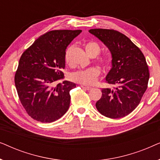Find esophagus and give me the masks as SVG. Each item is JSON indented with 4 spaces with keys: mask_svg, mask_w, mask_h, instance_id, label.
I'll list each match as a JSON object with an SVG mask.
<instances>
[{
    "mask_svg": "<svg viewBox=\"0 0 160 160\" xmlns=\"http://www.w3.org/2000/svg\"><path fill=\"white\" fill-rule=\"evenodd\" d=\"M81 87H82V88H83V89H86V90H90V89H92V87H88V86H86V85H84V84L81 85Z\"/></svg>",
    "mask_w": 160,
    "mask_h": 160,
    "instance_id": "esophagus-1",
    "label": "esophagus"
}]
</instances>
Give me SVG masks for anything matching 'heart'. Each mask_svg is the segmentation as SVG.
<instances>
[{"instance_id": "1", "label": "heart", "mask_w": 160, "mask_h": 160, "mask_svg": "<svg viewBox=\"0 0 160 160\" xmlns=\"http://www.w3.org/2000/svg\"><path fill=\"white\" fill-rule=\"evenodd\" d=\"M71 47H68L65 52V62L66 64L71 62ZM85 49L87 54L91 57H96L100 52V47L98 43L91 41L85 45ZM100 64L103 67L108 66V61L106 59H100ZM100 75V71L98 68H89L87 69H80L72 72L70 74V78L74 82L79 83L84 85H91L97 82Z\"/></svg>"}]
</instances>
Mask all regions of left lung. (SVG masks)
<instances>
[{
	"label": "left lung",
	"mask_w": 160,
	"mask_h": 160,
	"mask_svg": "<svg viewBox=\"0 0 160 160\" xmlns=\"http://www.w3.org/2000/svg\"><path fill=\"white\" fill-rule=\"evenodd\" d=\"M89 32L102 41L112 55V68L106 82L114 87L102 89L96 108L111 119L126 117L138 106L148 87L149 71L145 57L128 37L117 30L100 28Z\"/></svg>",
	"instance_id": "8db88e82"
}]
</instances>
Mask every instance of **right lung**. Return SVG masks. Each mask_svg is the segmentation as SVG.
Here are the masks:
<instances>
[{
    "instance_id": "add662e5",
    "label": "right lung",
    "mask_w": 160,
    "mask_h": 160,
    "mask_svg": "<svg viewBox=\"0 0 160 160\" xmlns=\"http://www.w3.org/2000/svg\"><path fill=\"white\" fill-rule=\"evenodd\" d=\"M81 30H57L41 36L22 54L14 76L19 100L32 119L50 123L62 117L70 106L74 83L64 81L65 52Z\"/></svg>"
}]
</instances>
